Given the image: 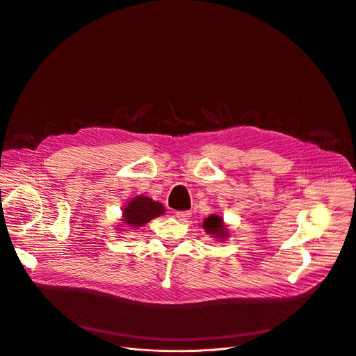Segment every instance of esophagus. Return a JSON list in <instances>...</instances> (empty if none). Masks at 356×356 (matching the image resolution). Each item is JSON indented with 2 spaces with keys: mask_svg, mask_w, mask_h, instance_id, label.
Instances as JSON below:
<instances>
[{
  "mask_svg": "<svg viewBox=\"0 0 356 356\" xmlns=\"http://www.w3.org/2000/svg\"><path fill=\"white\" fill-rule=\"evenodd\" d=\"M175 216H176L179 220H187V219L191 216V212H190V211H176V212H175Z\"/></svg>",
  "mask_w": 356,
  "mask_h": 356,
  "instance_id": "34e87169",
  "label": "esophagus"
}]
</instances>
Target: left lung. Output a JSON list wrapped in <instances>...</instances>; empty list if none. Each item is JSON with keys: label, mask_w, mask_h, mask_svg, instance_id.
Here are the masks:
<instances>
[{"label": "left lung", "mask_w": 356, "mask_h": 356, "mask_svg": "<svg viewBox=\"0 0 356 356\" xmlns=\"http://www.w3.org/2000/svg\"><path fill=\"white\" fill-rule=\"evenodd\" d=\"M204 229L208 234L213 236L215 239H219V241L226 239L227 233H229L226 225L223 223V219L215 213H212L204 219Z\"/></svg>", "instance_id": "1"}]
</instances>
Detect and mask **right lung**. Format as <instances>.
I'll return each instance as SVG.
<instances>
[{"label": "right lung", "mask_w": 356, "mask_h": 356, "mask_svg": "<svg viewBox=\"0 0 356 356\" xmlns=\"http://www.w3.org/2000/svg\"><path fill=\"white\" fill-rule=\"evenodd\" d=\"M163 213L165 207L161 202L154 201L147 195H137L123 209L122 220L124 222V225L133 229H138L148 223L151 219L161 216Z\"/></svg>", "instance_id": "add662e5"}]
</instances>
